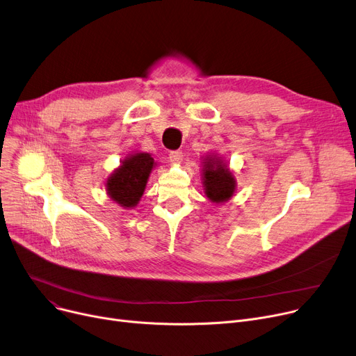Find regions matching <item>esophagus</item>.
I'll list each match as a JSON object with an SVG mask.
<instances>
[{"label": "esophagus", "instance_id": "obj_1", "mask_svg": "<svg viewBox=\"0 0 356 356\" xmlns=\"http://www.w3.org/2000/svg\"><path fill=\"white\" fill-rule=\"evenodd\" d=\"M169 159L172 163H180L183 159V153L180 150H172L169 153Z\"/></svg>", "mask_w": 356, "mask_h": 356}]
</instances>
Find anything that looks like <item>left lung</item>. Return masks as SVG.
Listing matches in <instances>:
<instances>
[{"label":"left lung","mask_w":356,"mask_h":356,"mask_svg":"<svg viewBox=\"0 0 356 356\" xmlns=\"http://www.w3.org/2000/svg\"><path fill=\"white\" fill-rule=\"evenodd\" d=\"M206 196L215 203L229 200L234 192V179L219 159H206L203 168Z\"/></svg>","instance_id":"left-lung-1"}]
</instances>
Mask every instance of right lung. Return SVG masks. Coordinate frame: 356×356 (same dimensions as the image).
<instances>
[{
    "instance_id": "right-lung-1",
    "label": "right lung",
    "mask_w": 356,
    "mask_h": 356,
    "mask_svg": "<svg viewBox=\"0 0 356 356\" xmlns=\"http://www.w3.org/2000/svg\"><path fill=\"white\" fill-rule=\"evenodd\" d=\"M154 160L147 153L127 157L107 180L108 196L123 207H134L143 196Z\"/></svg>"
}]
</instances>
